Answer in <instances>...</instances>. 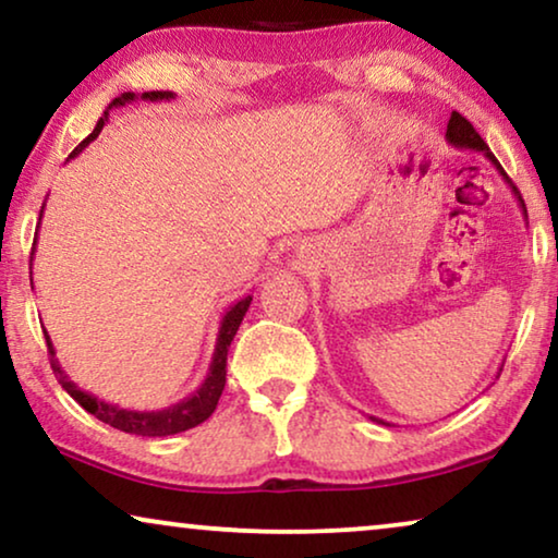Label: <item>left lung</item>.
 Returning a JSON list of instances; mask_svg holds the SVG:
<instances>
[{"label":"left lung","mask_w":558,"mask_h":558,"mask_svg":"<svg viewBox=\"0 0 558 558\" xmlns=\"http://www.w3.org/2000/svg\"><path fill=\"white\" fill-rule=\"evenodd\" d=\"M447 142L452 144V147H457V149L483 151V155H485L487 159H490V162L495 165V170H498V172L502 174V180L508 182L510 190H513V195L518 197V205H521V208H523V216L529 218V213H525V203H523L521 193H518V187L513 185V182H510V178L506 174V170H502V167H500L498 159H495V155L490 151V147H487V144L483 142V136H480V134L475 132V126H472L470 121L462 117V113L452 111V117H449V124H447ZM371 418H373V422H378V424H386V422H380V418H376V416H371Z\"/></svg>","instance_id":"8db88e82"}]
</instances>
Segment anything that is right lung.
<instances>
[{"mask_svg": "<svg viewBox=\"0 0 558 558\" xmlns=\"http://www.w3.org/2000/svg\"><path fill=\"white\" fill-rule=\"evenodd\" d=\"M134 94H121L119 98H113L109 104V109L113 106H124L129 101H134ZM142 98H147V101H170L172 94L170 90H147V94H142ZM106 121H109V111H104V117L98 119V124L94 132H90L86 140H83L78 147L71 151V157H78L83 149L88 147L90 142L96 140L98 134H101V129ZM45 208V205H43ZM43 218V213H40ZM35 246H37V239L33 243V254H35ZM29 262H33V256H29ZM254 296L246 294L241 296L239 302L231 304L228 312L220 319V327H218V340H216V353H213V361H210V368H208V376L197 388L195 393H190L187 399H182L180 403H172V407H167L162 411H129V409H121L117 403H109V401H101L96 399L94 393L83 391L73 384L71 378H68V373L60 368L58 357H56V348H52V340L50 335L45 332V342H48V353H50V365H52V373L58 376V384L65 388L68 393L73 396L75 401L81 403L83 409L88 411V414H94L98 422L113 426V429L119 432H126V434H140V437H170V434H180V432H187L193 429V426L203 424L205 418H208L213 411L218 407V399L220 393H223L226 388V361H228V348H231V342L235 338V332H239V325L243 323V315L248 312V304Z\"/></svg>", "mask_w": 558, "mask_h": 558, "instance_id": "obj_1", "label": "right lung"}]
</instances>
